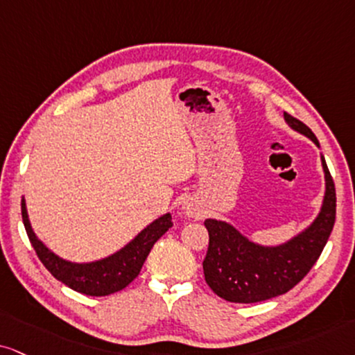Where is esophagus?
I'll use <instances>...</instances> for the list:
<instances>
[{"instance_id":"34e87169","label":"esophagus","mask_w":355,"mask_h":355,"mask_svg":"<svg viewBox=\"0 0 355 355\" xmlns=\"http://www.w3.org/2000/svg\"><path fill=\"white\" fill-rule=\"evenodd\" d=\"M182 209H184L187 216H191V217H192V216H196V214H198V205L192 204V202H186L184 205H182Z\"/></svg>"}]
</instances>
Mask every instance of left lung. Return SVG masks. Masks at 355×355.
<instances>
[{
  "instance_id": "8db88e82",
  "label": "left lung",
  "mask_w": 355,
  "mask_h": 355,
  "mask_svg": "<svg viewBox=\"0 0 355 355\" xmlns=\"http://www.w3.org/2000/svg\"><path fill=\"white\" fill-rule=\"evenodd\" d=\"M291 130L319 148L318 138L303 121L284 113ZM326 191L316 218L306 229L278 245L253 242L230 222L205 218L209 248L204 277L217 296L230 303H258L284 295L313 268L329 239L336 220V187L321 155Z\"/></svg>"
}]
</instances>
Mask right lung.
Returning <instances> with one entry per match:
<instances>
[{
    "instance_id": "obj_1",
    "label": "right lung",
    "mask_w": 355,
    "mask_h": 355,
    "mask_svg": "<svg viewBox=\"0 0 355 355\" xmlns=\"http://www.w3.org/2000/svg\"><path fill=\"white\" fill-rule=\"evenodd\" d=\"M21 212H23V224L28 232V237L36 250L39 260L51 271L54 278L67 284L73 291L87 296H107L121 291L139 275V270L151 252L153 245L173 227V217L169 212L163 214L153 220L133 240H130L125 247L112 253V255L100 258L87 263H77L60 258L57 253L46 247L29 222L26 200H21Z\"/></svg>"
}]
</instances>
